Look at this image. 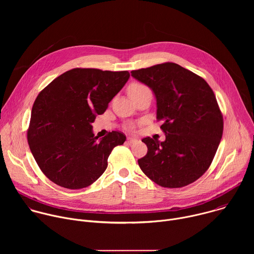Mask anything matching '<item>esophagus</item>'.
<instances>
[{
  "mask_svg": "<svg viewBox=\"0 0 254 254\" xmlns=\"http://www.w3.org/2000/svg\"><path fill=\"white\" fill-rule=\"evenodd\" d=\"M137 139L135 138V137H133V136H128L127 137V142L128 143H132V142H135Z\"/></svg>",
  "mask_w": 254,
  "mask_h": 254,
  "instance_id": "obj_1",
  "label": "esophagus"
}]
</instances>
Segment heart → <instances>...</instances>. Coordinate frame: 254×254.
<instances>
[{"instance_id": "obj_1", "label": "heart", "mask_w": 254, "mask_h": 254, "mask_svg": "<svg viewBox=\"0 0 254 254\" xmlns=\"http://www.w3.org/2000/svg\"><path fill=\"white\" fill-rule=\"evenodd\" d=\"M143 88H146V86L142 85V84H139V83H134V84H132V85H130L128 87V93L131 94V93L139 91V90H141Z\"/></svg>"}]
</instances>
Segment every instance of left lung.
<instances>
[{
  "mask_svg": "<svg viewBox=\"0 0 254 254\" xmlns=\"http://www.w3.org/2000/svg\"><path fill=\"white\" fill-rule=\"evenodd\" d=\"M157 99V120L166 139L142 138L148 153L137 163L159 186L182 188L210 167L223 133V117L209 84L173 62L132 70Z\"/></svg>",
  "mask_w": 254,
  "mask_h": 254,
  "instance_id": "1",
  "label": "left lung"
}]
</instances>
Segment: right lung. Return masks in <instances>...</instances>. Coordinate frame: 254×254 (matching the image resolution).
<instances>
[{
    "label": "right lung",
    "mask_w": 254,
    "mask_h": 254,
    "mask_svg": "<svg viewBox=\"0 0 254 254\" xmlns=\"http://www.w3.org/2000/svg\"><path fill=\"white\" fill-rule=\"evenodd\" d=\"M129 78L128 71L74 68L49 83L35 99L27 138L43 174L67 189L90 186L107 168L121 131L98 139L91 124Z\"/></svg>",
    "instance_id": "right-lung-1"
}]
</instances>
